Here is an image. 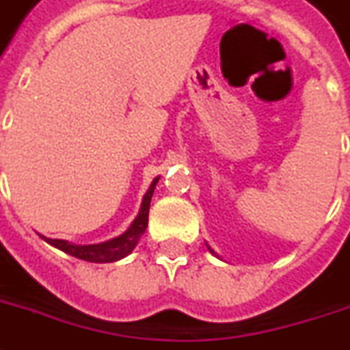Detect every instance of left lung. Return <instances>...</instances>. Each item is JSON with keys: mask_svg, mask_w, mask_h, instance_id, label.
Segmentation results:
<instances>
[{"mask_svg": "<svg viewBox=\"0 0 350 350\" xmlns=\"http://www.w3.org/2000/svg\"><path fill=\"white\" fill-rule=\"evenodd\" d=\"M208 250H210V252H212V254H214V250H212V248H210V246H208Z\"/></svg>", "mask_w": 350, "mask_h": 350, "instance_id": "obj_1", "label": "left lung"}]
</instances>
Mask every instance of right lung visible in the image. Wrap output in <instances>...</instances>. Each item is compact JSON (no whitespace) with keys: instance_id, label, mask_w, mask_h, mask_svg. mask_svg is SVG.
<instances>
[{"instance_id":"add662e5","label":"right lung","mask_w":350,"mask_h":350,"mask_svg":"<svg viewBox=\"0 0 350 350\" xmlns=\"http://www.w3.org/2000/svg\"><path fill=\"white\" fill-rule=\"evenodd\" d=\"M159 178L153 180L150 185L148 193L144 195L142 200V208L138 212V216L133 221V226L129 227L123 234H119L116 239L107 241V243L100 244H87V246H79V244H72L68 241H60V239H47L49 244L56 246L58 250L70 254L73 258H79V260L92 261V263H109V261H117L129 256L134 250V246L138 244L140 237L146 233V227H148V216H150V202L153 197V189L157 185ZM45 239V237H43Z\"/></svg>"}]
</instances>
